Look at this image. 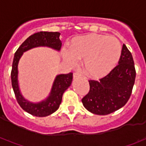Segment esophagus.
Returning <instances> with one entry per match:
<instances>
[{
  "instance_id": "obj_1",
  "label": "esophagus",
  "mask_w": 146,
  "mask_h": 146,
  "mask_svg": "<svg viewBox=\"0 0 146 146\" xmlns=\"http://www.w3.org/2000/svg\"><path fill=\"white\" fill-rule=\"evenodd\" d=\"M80 76H81V73H79V72H75V73H73V77H74V78L80 77Z\"/></svg>"
}]
</instances>
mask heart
<instances>
[{"instance_id": "b5f03b06", "label": "heart", "mask_w": 146, "mask_h": 146, "mask_svg": "<svg viewBox=\"0 0 146 146\" xmlns=\"http://www.w3.org/2000/svg\"><path fill=\"white\" fill-rule=\"evenodd\" d=\"M121 52L122 46L116 37L88 34L74 39L70 51L63 52V58L70 65L76 64L77 59H84L83 68L86 75L98 78L116 66Z\"/></svg>"}]
</instances>
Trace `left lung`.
Wrapping results in <instances>:
<instances>
[{
  "instance_id": "8db88e82",
  "label": "left lung",
  "mask_w": 146,
  "mask_h": 146,
  "mask_svg": "<svg viewBox=\"0 0 146 146\" xmlns=\"http://www.w3.org/2000/svg\"><path fill=\"white\" fill-rule=\"evenodd\" d=\"M136 71L133 57L123 44L118 65L99 80H89L88 93L82 98L84 106L97 115H107L122 108L131 95Z\"/></svg>"
}]
</instances>
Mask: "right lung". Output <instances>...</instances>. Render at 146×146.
Wrapping results in <instances>:
<instances>
[{"label":"right lung","instance_id":"right-lung-1","mask_svg":"<svg viewBox=\"0 0 146 146\" xmlns=\"http://www.w3.org/2000/svg\"><path fill=\"white\" fill-rule=\"evenodd\" d=\"M58 32H38L30 36L20 45L15 51L12 62L11 73V85L15 98L21 108L28 113L35 116L43 117L51 115L58 109L62 102V95L71 84L73 80V73L60 74L54 80L51 93L48 98L38 103H33L26 100L21 95L18 83V64L23 52L31 48L46 46L59 51L62 47V41L59 39Z\"/></svg>","mask_w":146,"mask_h":146}]
</instances>
